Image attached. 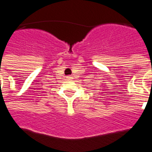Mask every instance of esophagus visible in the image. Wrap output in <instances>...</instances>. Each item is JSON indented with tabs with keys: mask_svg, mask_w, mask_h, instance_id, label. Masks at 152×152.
I'll return each instance as SVG.
<instances>
[{
	"mask_svg": "<svg viewBox=\"0 0 152 152\" xmlns=\"http://www.w3.org/2000/svg\"><path fill=\"white\" fill-rule=\"evenodd\" d=\"M67 78H68V79H72V76H67Z\"/></svg>",
	"mask_w": 152,
	"mask_h": 152,
	"instance_id": "obj_1",
	"label": "esophagus"
}]
</instances>
